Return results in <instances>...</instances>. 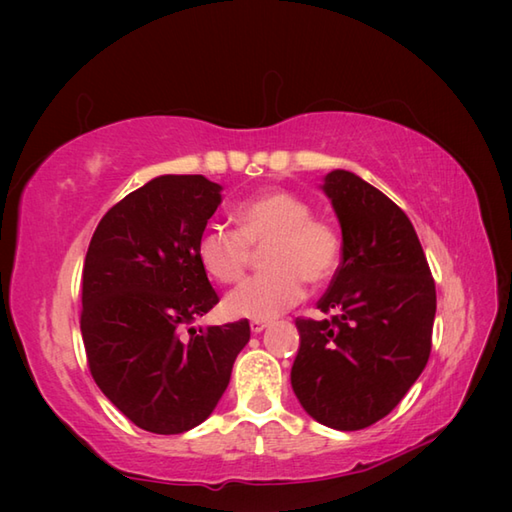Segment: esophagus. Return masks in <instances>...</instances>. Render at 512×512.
I'll return each mask as SVG.
<instances>
[{
    "mask_svg": "<svg viewBox=\"0 0 512 512\" xmlns=\"http://www.w3.org/2000/svg\"><path fill=\"white\" fill-rule=\"evenodd\" d=\"M268 321H259V319H253V321H250V332H253V334H259V332H264L266 328H268Z\"/></svg>",
    "mask_w": 512,
    "mask_h": 512,
    "instance_id": "34e87169",
    "label": "esophagus"
}]
</instances>
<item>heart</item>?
I'll return each instance as SVG.
<instances>
[{
    "mask_svg": "<svg viewBox=\"0 0 512 512\" xmlns=\"http://www.w3.org/2000/svg\"><path fill=\"white\" fill-rule=\"evenodd\" d=\"M255 248L268 270L246 279L224 299L237 319H275L306 297V281L328 284L339 273L345 242L334 224L317 220L308 200L290 191H268L237 206V228L206 226L198 237V259L220 284L244 277Z\"/></svg>",
    "mask_w": 512,
    "mask_h": 512,
    "instance_id": "1",
    "label": "heart"
}]
</instances>
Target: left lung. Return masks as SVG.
Masks as SVG:
<instances>
[{
	"label": "left lung",
	"instance_id": "left-lung-1",
	"mask_svg": "<svg viewBox=\"0 0 512 512\" xmlns=\"http://www.w3.org/2000/svg\"><path fill=\"white\" fill-rule=\"evenodd\" d=\"M345 255L319 299L328 317L297 319L292 389L310 416L339 431L385 418L431 354L436 281L398 204L350 171L325 176Z\"/></svg>",
	"mask_w": 512,
	"mask_h": 512
}]
</instances>
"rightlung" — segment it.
Here are the masks:
<instances>
[{
	"mask_svg": "<svg viewBox=\"0 0 512 512\" xmlns=\"http://www.w3.org/2000/svg\"><path fill=\"white\" fill-rule=\"evenodd\" d=\"M220 189L204 176L154 178L103 215L85 255L90 374L125 418L162 436L211 416L250 339L246 319L184 332L220 301L195 250Z\"/></svg>",
	"mask_w": 512,
	"mask_h": 512,
	"instance_id": "obj_1",
	"label": "right lung"
}]
</instances>
